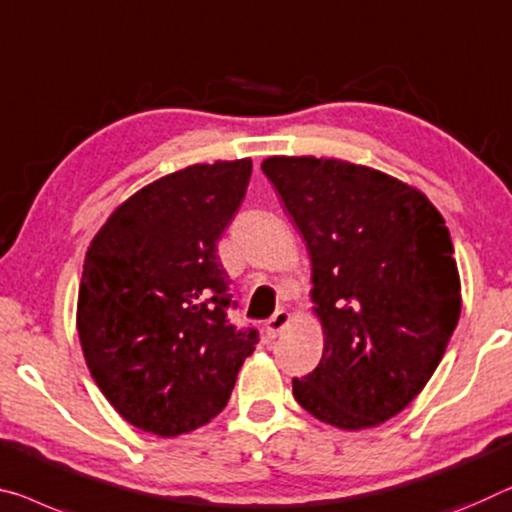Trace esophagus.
I'll use <instances>...</instances> for the list:
<instances>
[{"instance_id": "esophagus-1", "label": "esophagus", "mask_w": 512, "mask_h": 512, "mask_svg": "<svg viewBox=\"0 0 512 512\" xmlns=\"http://www.w3.org/2000/svg\"><path fill=\"white\" fill-rule=\"evenodd\" d=\"M288 325H290V313L279 309L270 320H267V336H270V338L279 336Z\"/></svg>"}]
</instances>
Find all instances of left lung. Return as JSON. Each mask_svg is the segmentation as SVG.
<instances>
[{"instance_id":"obj_1","label":"left lung","mask_w":512,"mask_h":512,"mask_svg":"<svg viewBox=\"0 0 512 512\" xmlns=\"http://www.w3.org/2000/svg\"><path fill=\"white\" fill-rule=\"evenodd\" d=\"M311 256L322 325L316 371L293 396L341 430L380 426L435 373L460 318V274L444 217L416 187L336 157L261 164Z\"/></svg>"}]
</instances>
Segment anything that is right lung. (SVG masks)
Listing matches in <instances>:
<instances>
[{"label": "right lung", "instance_id": "right-lung-1", "mask_svg": "<svg viewBox=\"0 0 512 512\" xmlns=\"http://www.w3.org/2000/svg\"><path fill=\"white\" fill-rule=\"evenodd\" d=\"M251 160L192 164L141 187L91 240L77 332L91 377L125 421L157 437L206 426L256 350L226 309L217 242L245 199Z\"/></svg>", "mask_w": 512, "mask_h": 512}]
</instances>
